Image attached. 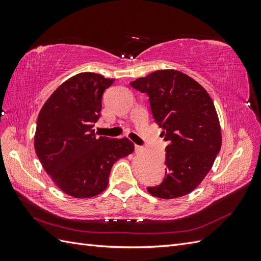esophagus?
<instances>
[{
  "mask_svg": "<svg viewBox=\"0 0 261 261\" xmlns=\"http://www.w3.org/2000/svg\"><path fill=\"white\" fill-rule=\"evenodd\" d=\"M143 150H144L143 147L138 146V145H135V151H136V152H140V151H143Z\"/></svg>",
  "mask_w": 261,
  "mask_h": 261,
  "instance_id": "esophagus-1",
  "label": "esophagus"
}]
</instances>
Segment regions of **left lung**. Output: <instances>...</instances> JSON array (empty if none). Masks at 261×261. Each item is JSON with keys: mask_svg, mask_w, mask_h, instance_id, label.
I'll return each mask as SVG.
<instances>
[{"mask_svg": "<svg viewBox=\"0 0 261 261\" xmlns=\"http://www.w3.org/2000/svg\"><path fill=\"white\" fill-rule=\"evenodd\" d=\"M129 85L147 94L160 136L168 141L164 178L148 192L164 199L189 194L208 174L221 148L212 99L193 78L174 69L156 70Z\"/></svg>", "mask_w": 261, "mask_h": 261, "instance_id": "obj_1", "label": "left lung"}]
</instances>
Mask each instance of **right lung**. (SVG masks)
Segmentation results:
<instances>
[{
  "label": "right lung",
  "mask_w": 261,
  "mask_h": 261,
  "mask_svg": "<svg viewBox=\"0 0 261 261\" xmlns=\"http://www.w3.org/2000/svg\"><path fill=\"white\" fill-rule=\"evenodd\" d=\"M114 83L100 74L70 77L46 100L39 113L36 153L57 186L75 198L102 193L113 164L134 151L127 138L98 137L102 94Z\"/></svg>",
  "instance_id": "obj_1"
}]
</instances>
